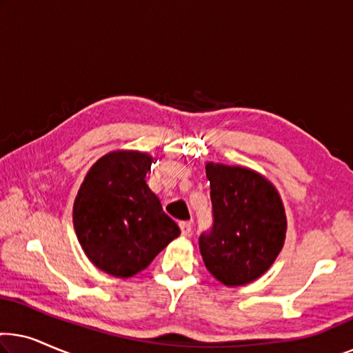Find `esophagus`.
Masks as SVG:
<instances>
[{
    "mask_svg": "<svg viewBox=\"0 0 353 353\" xmlns=\"http://www.w3.org/2000/svg\"><path fill=\"white\" fill-rule=\"evenodd\" d=\"M180 230H181V234L183 236H190L191 231H192V226H191L190 221H181Z\"/></svg>",
    "mask_w": 353,
    "mask_h": 353,
    "instance_id": "obj_1",
    "label": "esophagus"
}]
</instances>
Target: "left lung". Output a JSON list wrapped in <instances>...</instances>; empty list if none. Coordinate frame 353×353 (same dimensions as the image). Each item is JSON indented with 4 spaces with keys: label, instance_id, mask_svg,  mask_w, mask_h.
Masks as SVG:
<instances>
[{
    "label": "left lung",
    "instance_id": "left-lung-1",
    "mask_svg": "<svg viewBox=\"0 0 353 353\" xmlns=\"http://www.w3.org/2000/svg\"><path fill=\"white\" fill-rule=\"evenodd\" d=\"M214 226L199 238L212 276L228 288L244 286L268 272L281 252L288 220L272 181L252 168L207 162Z\"/></svg>",
    "mask_w": 353,
    "mask_h": 353
}]
</instances>
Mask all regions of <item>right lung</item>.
<instances>
[{"instance_id":"add662e5","label":"right lung","mask_w":353,"mask_h":353,"mask_svg":"<svg viewBox=\"0 0 353 353\" xmlns=\"http://www.w3.org/2000/svg\"><path fill=\"white\" fill-rule=\"evenodd\" d=\"M154 157L117 149L98 159L74 202L77 239L90 262L115 278H132L180 236L149 190Z\"/></svg>"}]
</instances>
